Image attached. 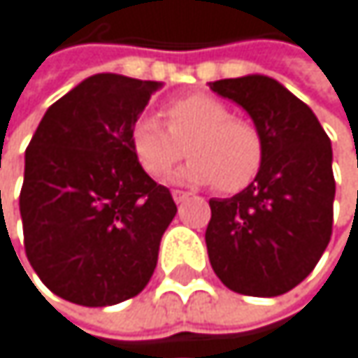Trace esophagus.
Here are the masks:
<instances>
[{
  "label": "esophagus",
  "instance_id": "obj_1",
  "mask_svg": "<svg viewBox=\"0 0 358 358\" xmlns=\"http://www.w3.org/2000/svg\"><path fill=\"white\" fill-rule=\"evenodd\" d=\"M171 197H173V201H176V203H182V201H187V199L191 197V193H187V191H180V189H176V191L171 193Z\"/></svg>",
  "mask_w": 358,
  "mask_h": 358
}]
</instances>
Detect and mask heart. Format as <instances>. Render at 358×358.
Listing matches in <instances>:
<instances>
[{
    "instance_id": "obj_1",
    "label": "heart",
    "mask_w": 358,
    "mask_h": 358,
    "mask_svg": "<svg viewBox=\"0 0 358 358\" xmlns=\"http://www.w3.org/2000/svg\"><path fill=\"white\" fill-rule=\"evenodd\" d=\"M161 117L165 127L144 115L129 129V150L146 176H165L187 150L191 161L178 180L216 185L222 193H239L256 180L264 163L262 131L222 100L201 92L176 96L163 104Z\"/></svg>"
}]
</instances>
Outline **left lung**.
<instances>
[{"label": "left lung", "mask_w": 358, "mask_h": 358, "mask_svg": "<svg viewBox=\"0 0 358 358\" xmlns=\"http://www.w3.org/2000/svg\"><path fill=\"white\" fill-rule=\"evenodd\" d=\"M264 138L256 180L231 199H210L208 256L233 292L275 298L302 283L321 260L334 227L331 142L315 113L264 75L212 81Z\"/></svg>", "instance_id": "left-lung-1"}]
</instances>
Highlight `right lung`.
Masks as SVG:
<instances>
[{"label": "right lung", "mask_w": 358, "mask_h": 358, "mask_svg": "<svg viewBox=\"0 0 358 358\" xmlns=\"http://www.w3.org/2000/svg\"><path fill=\"white\" fill-rule=\"evenodd\" d=\"M157 81L87 77L43 115L24 152V252L41 283L81 306H113L152 277L176 216L169 189L146 176L129 129Z\"/></svg>", "instance_id": "add662e5"}]
</instances>
